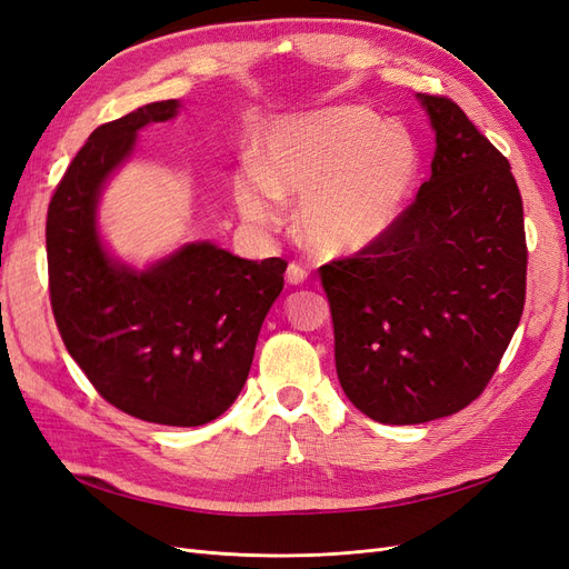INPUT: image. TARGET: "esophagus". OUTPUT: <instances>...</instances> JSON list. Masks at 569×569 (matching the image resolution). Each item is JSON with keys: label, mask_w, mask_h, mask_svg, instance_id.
<instances>
[{"label": "esophagus", "mask_w": 569, "mask_h": 569, "mask_svg": "<svg viewBox=\"0 0 569 569\" xmlns=\"http://www.w3.org/2000/svg\"><path fill=\"white\" fill-rule=\"evenodd\" d=\"M284 278L289 284H303L308 280V270L301 263H289Z\"/></svg>", "instance_id": "1"}]
</instances>
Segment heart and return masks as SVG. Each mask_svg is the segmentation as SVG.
<instances>
[{
  "label": "heart",
  "instance_id": "b5f03b06",
  "mask_svg": "<svg viewBox=\"0 0 569 569\" xmlns=\"http://www.w3.org/2000/svg\"><path fill=\"white\" fill-rule=\"evenodd\" d=\"M418 176L420 147L406 126L366 107H337L270 126L261 163L237 170L234 199L247 220L274 226L284 199L301 197L303 242L322 256H351L393 228Z\"/></svg>",
  "mask_w": 569,
  "mask_h": 569
}]
</instances>
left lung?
Wrapping results in <instances>:
<instances>
[{
    "mask_svg": "<svg viewBox=\"0 0 569 569\" xmlns=\"http://www.w3.org/2000/svg\"><path fill=\"white\" fill-rule=\"evenodd\" d=\"M418 99L437 132L432 176L385 237L320 268L341 389L385 425L470 406L518 330L527 291L508 159L456 101Z\"/></svg>",
    "mask_w": 569,
    "mask_h": 569,
    "instance_id": "obj_1",
    "label": "left lung"
}]
</instances>
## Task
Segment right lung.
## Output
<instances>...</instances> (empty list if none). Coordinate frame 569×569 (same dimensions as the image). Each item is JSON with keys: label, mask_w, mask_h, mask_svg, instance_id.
<instances>
[{"label": "right lung", "mask_w": 569, "mask_h": 569, "mask_svg": "<svg viewBox=\"0 0 569 569\" xmlns=\"http://www.w3.org/2000/svg\"><path fill=\"white\" fill-rule=\"evenodd\" d=\"M178 107L153 101L90 134L49 201L47 266L59 335L92 387L132 418L197 427L242 391L287 261L197 242L134 270L101 247V187L130 157L137 130Z\"/></svg>", "instance_id": "right-lung-1"}]
</instances>
